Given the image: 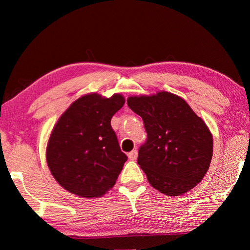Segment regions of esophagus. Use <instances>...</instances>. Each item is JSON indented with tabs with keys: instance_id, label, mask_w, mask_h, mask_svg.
Listing matches in <instances>:
<instances>
[{
	"instance_id": "1",
	"label": "esophagus",
	"mask_w": 250,
	"mask_h": 250,
	"mask_svg": "<svg viewBox=\"0 0 250 250\" xmlns=\"http://www.w3.org/2000/svg\"><path fill=\"white\" fill-rule=\"evenodd\" d=\"M128 157L130 160H135V159L137 158V150H132L128 153Z\"/></svg>"
}]
</instances>
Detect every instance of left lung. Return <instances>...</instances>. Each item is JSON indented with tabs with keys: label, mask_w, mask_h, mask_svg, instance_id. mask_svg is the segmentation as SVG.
Listing matches in <instances>:
<instances>
[{
	"label": "left lung",
	"mask_w": 250,
	"mask_h": 250,
	"mask_svg": "<svg viewBox=\"0 0 250 250\" xmlns=\"http://www.w3.org/2000/svg\"><path fill=\"white\" fill-rule=\"evenodd\" d=\"M128 106L144 122L147 140L137 163L153 188L179 195L195 187L213 157V137L186 101L169 92L130 97Z\"/></svg>",
	"instance_id": "obj_1"
}]
</instances>
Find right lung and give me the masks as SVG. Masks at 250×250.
I'll return each mask as SVG.
<instances>
[{"label":"right lung","instance_id":"1","mask_svg":"<svg viewBox=\"0 0 250 250\" xmlns=\"http://www.w3.org/2000/svg\"><path fill=\"white\" fill-rule=\"evenodd\" d=\"M124 104L120 94L109 99L87 94L58 120L46 156L52 176L65 190L90 199L115 185L128 157L120 149L110 120Z\"/></svg>","mask_w":250,"mask_h":250}]
</instances>
